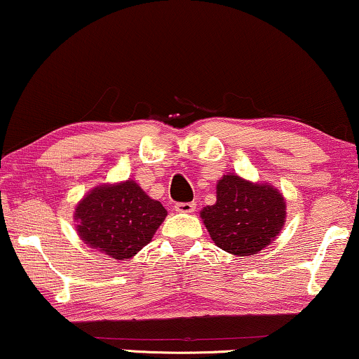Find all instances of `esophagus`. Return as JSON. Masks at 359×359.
<instances>
[{
    "label": "esophagus",
    "mask_w": 359,
    "mask_h": 359,
    "mask_svg": "<svg viewBox=\"0 0 359 359\" xmlns=\"http://www.w3.org/2000/svg\"><path fill=\"white\" fill-rule=\"evenodd\" d=\"M195 207H197V203H195V202H179V203H175V210L182 212V213H192V212H195Z\"/></svg>",
    "instance_id": "obj_1"
}]
</instances>
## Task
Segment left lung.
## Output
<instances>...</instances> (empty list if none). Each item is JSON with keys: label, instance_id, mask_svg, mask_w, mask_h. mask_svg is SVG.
Returning a JSON list of instances; mask_svg holds the SVG:
<instances>
[{"label": "left lung", "instance_id": "obj_1", "mask_svg": "<svg viewBox=\"0 0 359 359\" xmlns=\"http://www.w3.org/2000/svg\"><path fill=\"white\" fill-rule=\"evenodd\" d=\"M201 217L217 247L232 255L250 257L278 237L287 205L273 185L229 174L217 184V202L203 207Z\"/></svg>", "mask_w": 359, "mask_h": 359}]
</instances>
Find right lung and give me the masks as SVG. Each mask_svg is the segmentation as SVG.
Here are the masks:
<instances>
[{
	"label": "right lung",
	"mask_w": 359,
	"mask_h": 359,
	"mask_svg": "<svg viewBox=\"0 0 359 359\" xmlns=\"http://www.w3.org/2000/svg\"><path fill=\"white\" fill-rule=\"evenodd\" d=\"M165 217L162 203L134 180L99 185L84 195L74 212L81 240L116 260H129L142 250Z\"/></svg>",
	"instance_id": "1"
}]
</instances>
